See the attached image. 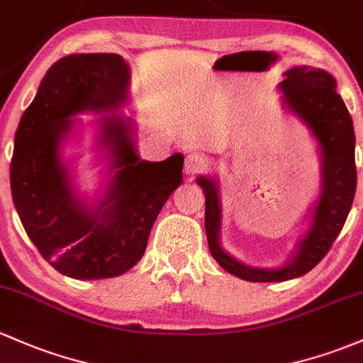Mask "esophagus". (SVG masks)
I'll return each mask as SVG.
<instances>
[{
    "mask_svg": "<svg viewBox=\"0 0 363 363\" xmlns=\"http://www.w3.org/2000/svg\"><path fill=\"white\" fill-rule=\"evenodd\" d=\"M206 167V159L199 154H189L185 157V174L189 177H194V174L199 173Z\"/></svg>",
    "mask_w": 363,
    "mask_h": 363,
    "instance_id": "1",
    "label": "esophagus"
}]
</instances>
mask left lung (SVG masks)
<instances>
[{
	"label": "left lung",
	"mask_w": 363,
	"mask_h": 363,
	"mask_svg": "<svg viewBox=\"0 0 363 363\" xmlns=\"http://www.w3.org/2000/svg\"><path fill=\"white\" fill-rule=\"evenodd\" d=\"M284 76L279 84L280 104L306 128L320 157V190L291 259L279 268H258L228 255L221 245L220 180L216 174H201L196 180L206 197L204 223L213 258L228 274L249 282H284L317 267L341 232L357 189L353 121L336 91L334 76L308 65L292 67Z\"/></svg>",
	"instance_id": "1"
}]
</instances>
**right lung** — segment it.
Returning <instances> with one entry per match:
<instances>
[{
    "instance_id": "obj_1",
    "label": "right lung",
    "mask_w": 363,
    "mask_h": 363,
    "mask_svg": "<svg viewBox=\"0 0 363 363\" xmlns=\"http://www.w3.org/2000/svg\"><path fill=\"white\" fill-rule=\"evenodd\" d=\"M130 102V65L116 53H76L50 67L15 133L10 186L15 209L41 256L62 275L111 279L133 268L162 206L183 182V154L140 159ZM93 111L96 148L108 164L103 189L79 192L63 147L79 113Z\"/></svg>"
}]
</instances>
